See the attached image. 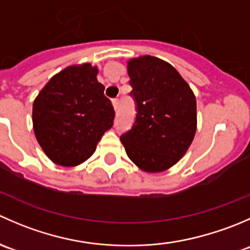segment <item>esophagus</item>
Returning <instances> with one entry per match:
<instances>
[{
  "instance_id": "obj_1",
  "label": "esophagus",
  "mask_w": 250,
  "mask_h": 250,
  "mask_svg": "<svg viewBox=\"0 0 250 250\" xmlns=\"http://www.w3.org/2000/svg\"><path fill=\"white\" fill-rule=\"evenodd\" d=\"M112 105H113V109L117 110L118 109V105H120V100L116 98V99H112Z\"/></svg>"
}]
</instances>
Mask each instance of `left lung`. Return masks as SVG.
<instances>
[{
  "label": "left lung",
  "instance_id": "obj_1",
  "mask_svg": "<svg viewBox=\"0 0 250 250\" xmlns=\"http://www.w3.org/2000/svg\"><path fill=\"white\" fill-rule=\"evenodd\" d=\"M137 104L132 129L121 135L128 157L148 173L167 170L192 143L197 125L196 98L178 71L162 59L143 55L128 62Z\"/></svg>",
  "mask_w": 250,
  "mask_h": 250
}]
</instances>
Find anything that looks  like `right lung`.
Instances as JSON below:
<instances>
[{
	"label": "right lung",
	"instance_id": "1",
	"mask_svg": "<svg viewBox=\"0 0 250 250\" xmlns=\"http://www.w3.org/2000/svg\"><path fill=\"white\" fill-rule=\"evenodd\" d=\"M90 64L72 65L54 75L32 106L34 132L49 160L74 167L94 153L113 125L115 110Z\"/></svg>",
	"mask_w": 250,
	"mask_h": 250
}]
</instances>
